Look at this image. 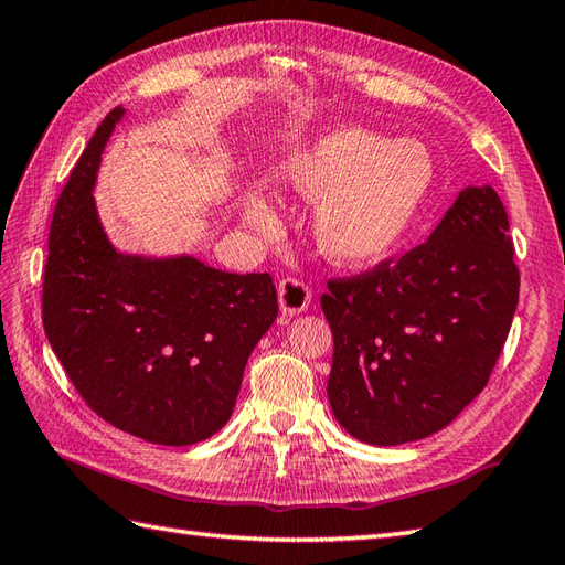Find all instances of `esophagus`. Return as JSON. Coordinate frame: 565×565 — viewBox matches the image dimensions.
<instances>
[{
  "mask_svg": "<svg viewBox=\"0 0 565 565\" xmlns=\"http://www.w3.org/2000/svg\"><path fill=\"white\" fill-rule=\"evenodd\" d=\"M310 294L308 284L303 279H296V276H286L279 281V306L286 316H298L310 306Z\"/></svg>",
  "mask_w": 565,
  "mask_h": 565,
  "instance_id": "34e87169",
  "label": "esophagus"
}]
</instances>
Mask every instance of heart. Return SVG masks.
<instances>
[{"instance_id": "obj_1", "label": "heart", "mask_w": 565, "mask_h": 565, "mask_svg": "<svg viewBox=\"0 0 565 565\" xmlns=\"http://www.w3.org/2000/svg\"><path fill=\"white\" fill-rule=\"evenodd\" d=\"M281 179L298 196L323 199L313 221L320 249L334 262L364 264L393 249L415 221L431 184V160L415 140L342 128L294 154ZM245 213L259 231L279 223L262 194L247 196Z\"/></svg>"}]
</instances>
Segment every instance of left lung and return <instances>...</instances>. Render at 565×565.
Wrapping results in <instances>:
<instances>
[{
	"label": "left lung",
	"instance_id": "obj_1",
	"mask_svg": "<svg viewBox=\"0 0 565 565\" xmlns=\"http://www.w3.org/2000/svg\"><path fill=\"white\" fill-rule=\"evenodd\" d=\"M520 298L508 211L463 189L427 243L320 296L334 352L328 398L352 437L393 447L447 427L488 386Z\"/></svg>",
	"mask_w": 565,
	"mask_h": 565
}]
</instances>
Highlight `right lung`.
I'll return each instance as SVG.
<instances>
[{"label": "right lung", "mask_w": 565, "mask_h": 565, "mask_svg": "<svg viewBox=\"0 0 565 565\" xmlns=\"http://www.w3.org/2000/svg\"><path fill=\"white\" fill-rule=\"evenodd\" d=\"M121 116L118 106L94 130L55 203L43 328L72 386L102 419L152 444L186 447L227 423L279 301L267 271L124 257L109 245L92 186Z\"/></svg>", "instance_id": "obj_1"}]
</instances>
